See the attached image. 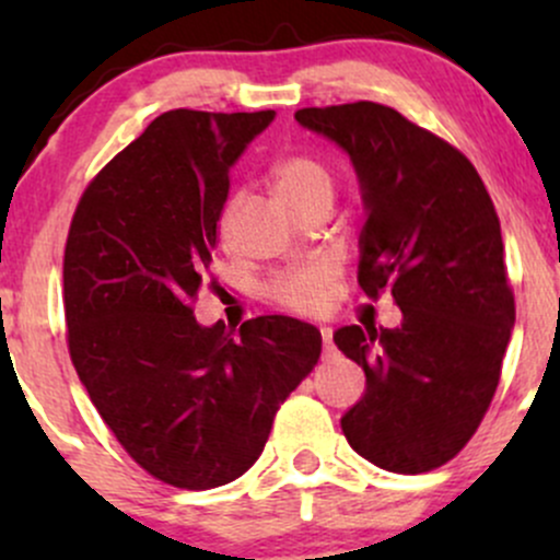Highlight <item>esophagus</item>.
<instances>
[{
  "mask_svg": "<svg viewBox=\"0 0 560 560\" xmlns=\"http://www.w3.org/2000/svg\"><path fill=\"white\" fill-rule=\"evenodd\" d=\"M320 339H324V352H326V355H331L334 342H331V329H329V326H320Z\"/></svg>",
  "mask_w": 560,
  "mask_h": 560,
  "instance_id": "esophagus-1",
  "label": "esophagus"
}]
</instances>
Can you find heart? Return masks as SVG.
<instances>
[{"label":"heart","instance_id":"heart-1","mask_svg":"<svg viewBox=\"0 0 560 560\" xmlns=\"http://www.w3.org/2000/svg\"><path fill=\"white\" fill-rule=\"evenodd\" d=\"M273 189L287 208L318 195L334 191L331 173L324 163L311 155H292L276 163L273 168ZM334 271L326 262H313V266L294 268L281 276L273 284V298L289 311L313 313L324 305L326 289L331 284Z\"/></svg>","mask_w":560,"mask_h":560}]
</instances>
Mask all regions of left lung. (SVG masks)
I'll return each mask as SVG.
<instances>
[{
  "instance_id": "left-lung-1",
  "label": "left lung",
  "mask_w": 560,
  "mask_h": 560,
  "mask_svg": "<svg viewBox=\"0 0 560 560\" xmlns=\"http://www.w3.org/2000/svg\"><path fill=\"white\" fill-rule=\"evenodd\" d=\"M294 120L350 158L365 223L358 281L392 287L400 326H342L334 342L365 374L342 416L358 455L421 474L458 455L490 408L516 307L494 205L455 147L392 107H305Z\"/></svg>"
}]
</instances>
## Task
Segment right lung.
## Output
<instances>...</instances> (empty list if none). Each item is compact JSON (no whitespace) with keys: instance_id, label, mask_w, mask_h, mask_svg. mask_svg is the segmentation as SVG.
<instances>
[{"instance_id":"1","label":"right lung","mask_w":560,"mask_h":560,"mask_svg":"<svg viewBox=\"0 0 560 560\" xmlns=\"http://www.w3.org/2000/svg\"><path fill=\"white\" fill-rule=\"evenodd\" d=\"M273 110H171L83 191L66 244L68 347L120 445L152 477L210 490L266 447L279 405L313 371L320 331L289 316L202 326L229 171Z\"/></svg>"}]
</instances>
